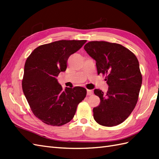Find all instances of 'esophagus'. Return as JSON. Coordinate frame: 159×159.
<instances>
[{"instance_id":"1","label":"esophagus","mask_w":159,"mask_h":159,"mask_svg":"<svg viewBox=\"0 0 159 159\" xmlns=\"http://www.w3.org/2000/svg\"><path fill=\"white\" fill-rule=\"evenodd\" d=\"M87 96H92L93 94V92L92 90H89V89H87Z\"/></svg>"}]
</instances>
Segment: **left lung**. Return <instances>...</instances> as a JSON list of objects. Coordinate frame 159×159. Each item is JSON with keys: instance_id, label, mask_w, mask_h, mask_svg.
<instances>
[{"instance_id": "obj_1", "label": "left lung", "mask_w": 159, "mask_h": 159, "mask_svg": "<svg viewBox=\"0 0 159 159\" xmlns=\"http://www.w3.org/2000/svg\"><path fill=\"white\" fill-rule=\"evenodd\" d=\"M84 49L96 61L98 74H106L109 86L106 93L94 89L100 99L99 106L93 109L94 120L102 126H117L130 116L137 102L142 83L138 59L119 43L89 42Z\"/></svg>"}]
</instances>
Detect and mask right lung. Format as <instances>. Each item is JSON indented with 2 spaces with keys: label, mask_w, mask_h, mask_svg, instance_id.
<instances>
[{
  "label": "right lung",
  "mask_w": 159,
  "mask_h": 159,
  "mask_svg": "<svg viewBox=\"0 0 159 159\" xmlns=\"http://www.w3.org/2000/svg\"><path fill=\"white\" fill-rule=\"evenodd\" d=\"M86 40H60L39 46L26 61L22 90L33 114L43 123L59 126L73 119L86 94L82 87L62 89L56 79L65 72L69 57Z\"/></svg>",
  "instance_id": "obj_1"
}]
</instances>
